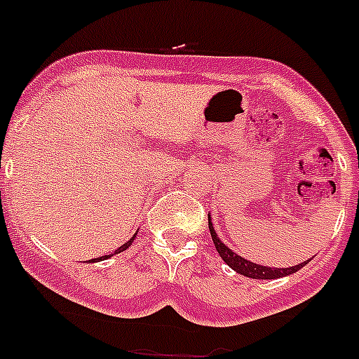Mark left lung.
<instances>
[{
	"mask_svg": "<svg viewBox=\"0 0 359 359\" xmlns=\"http://www.w3.org/2000/svg\"><path fill=\"white\" fill-rule=\"evenodd\" d=\"M208 228H210V233H212V240H213V244H215L217 252L220 255V258L224 259V262L228 263L233 271H236L238 274H242V276H248V278H252V279L283 278V276L294 274V272H297L299 269H302L308 262H310V259H308V262L299 263V265H295V267H288V269H271V267H263V265H256V263L248 262L245 258H242V256H238L236 252H233L231 249H228L224 244H222V242H220L219 236H217V233H215V229H213L210 217H208Z\"/></svg>",
	"mask_w": 359,
	"mask_h": 359,
	"instance_id": "obj_1",
	"label": "left lung"
}]
</instances>
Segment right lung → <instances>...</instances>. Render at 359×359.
Segmentation results:
<instances>
[{
    "instance_id": "right-lung-1",
    "label": "right lung",
    "mask_w": 359,
    "mask_h": 359,
    "mask_svg": "<svg viewBox=\"0 0 359 359\" xmlns=\"http://www.w3.org/2000/svg\"><path fill=\"white\" fill-rule=\"evenodd\" d=\"M133 238H135V236H131V238H130V240H128L126 244H124V245H121V248H119V249H117V251H115V255H119V252L126 251V249H128V248H130V245H131V242H133ZM107 258H110V255H107V256H101V259H107ZM96 259H97V258H96ZM96 259H90V262H96Z\"/></svg>"
}]
</instances>
